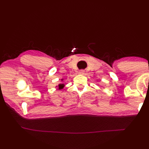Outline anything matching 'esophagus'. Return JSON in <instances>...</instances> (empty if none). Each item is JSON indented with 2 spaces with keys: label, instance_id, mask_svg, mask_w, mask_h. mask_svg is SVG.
I'll list each match as a JSON object with an SVG mask.
<instances>
[{
  "label": "esophagus",
  "instance_id": "1",
  "mask_svg": "<svg viewBox=\"0 0 149 149\" xmlns=\"http://www.w3.org/2000/svg\"><path fill=\"white\" fill-rule=\"evenodd\" d=\"M79 73L80 74H84L85 73V71H84V70H80V71H79Z\"/></svg>",
  "mask_w": 149,
  "mask_h": 149
}]
</instances>
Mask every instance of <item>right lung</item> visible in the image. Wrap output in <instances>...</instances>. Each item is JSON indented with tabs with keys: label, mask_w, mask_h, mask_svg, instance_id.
<instances>
[{
	"label": "right lung",
	"mask_w": 149,
	"mask_h": 149,
	"mask_svg": "<svg viewBox=\"0 0 149 149\" xmlns=\"http://www.w3.org/2000/svg\"><path fill=\"white\" fill-rule=\"evenodd\" d=\"M61 80L63 81V79H62ZM64 86H65V84H60L59 85H58V89H62L63 88H64Z\"/></svg>",
	"instance_id": "1"
}]
</instances>
